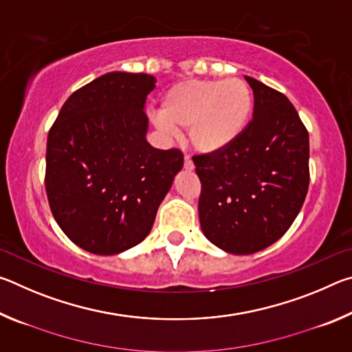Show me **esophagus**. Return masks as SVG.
I'll use <instances>...</instances> for the list:
<instances>
[{
    "mask_svg": "<svg viewBox=\"0 0 352 352\" xmlns=\"http://www.w3.org/2000/svg\"><path fill=\"white\" fill-rule=\"evenodd\" d=\"M184 169H186V170H192L194 169L192 160H190L188 155H186V157H184Z\"/></svg>",
    "mask_w": 352,
    "mask_h": 352,
    "instance_id": "1",
    "label": "esophagus"
}]
</instances>
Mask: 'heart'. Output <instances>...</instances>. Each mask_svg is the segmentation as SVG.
<instances>
[{
    "instance_id": "b5f03b06",
    "label": "heart",
    "mask_w": 352,
    "mask_h": 352,
    "mask_svg": "<svg viewBox=\"0 0 352 352\" xmlns=\"http://www.w3.org/2000/svg\"><path fill=\"white\" fill-rule=\"evenodd\" d=\"M253 105L252 88L241 77L186 80L164 94L155 124L164 132L188 129V140L195 151L214 153L243 133Z\"/></svg>"
}]
</instances>
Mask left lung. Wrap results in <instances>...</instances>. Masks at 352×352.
<instances>
[{
    "mask_svg": "<svg viewBox=\"0 0 352 352\" xmlns=\"http://www.w3.org/2000/svg\"><path fill=\"white\" fill-rule=\"evenodd\" d=\"M253 119L223 151L192 157L200 178V226L231 254H252L290 228L309 188V133L290 100L245 76Z\"/></svg>",
    "mask_w": 352,
    "mask_h": 352,
    "instance_id": "obj_1",
    "label": "left lung"
}]
</instances>
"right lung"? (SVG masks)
Instances as JSON below:
<instances>
[{"instance_id": "add662e5", "label": "right lung", "mask_w": 352, "mask_h": 352, "mask_svg": "<svg viewBox=\"0 0 352 352\" xmlns=\"http://www.w3.org/2000/svg\"><path fill=\"white\" fill-rule=\"evenodd\" d=\"M151 74L113 71L67 99L47 133L45 186L52 216L77 247L126 252L151 233L183 168L178 148L146 140Z\"/></svg>"}]
</instances>
